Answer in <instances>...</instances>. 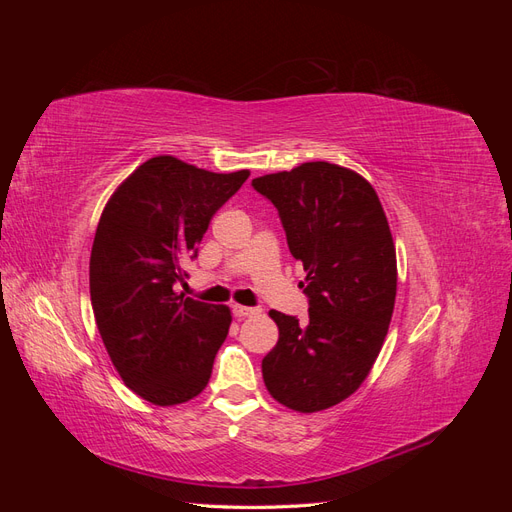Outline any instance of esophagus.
<instances>
[{"label": "esophagus", "instance_id": "obj_1", "mask_svg": "<svg viewBox=\"0 0 512 512\" xmlns=\"http://www.w3.org/2000/svg\"><path fill=\"white\" fill-rule=\"evenodd\" d=\"M232 314L237 318H245V316H256L258 309L256 307H245V305H232Z\"/></svg>", "mask_w": 512, "mask_h": 512}]
</instances>
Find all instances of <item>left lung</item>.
Here are the masks:
<instances>
[{
    "mask_svg": "<svg viewBox=\"0 0 512 512\" xmlns=\"http://www.w3.org/2000/svg\"><path fill=\"white\" fill-rule=\"evenodd\" d=\"M252 185L280 213L309 299L305 324L269 312L280 339L262 359V378L290 410H327L363 384L389 331L397 294L391 228L371 183L344 166L305 162Z\"/></svg>",
    "mask_w": 512,
    "mask_h": 512,
    "instance_id": "1",
    "label": "left lung"
}]
</instances>
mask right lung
Wrapping results in <instances>:
<instances>
[{"mask_svg": "<svg viewBox=\"0 0 512 512\" xmlns=\"http://www.w3.org/2000/svg\"><path fill=\"white\" fill-rule=\"evenodd\" d=\"M250 170L211 173L173 156L143 162L108 198L89 258L91 307L121 380L156 406L203 393L230 309L175 290L209 222Z\"/></svg>", "mask_w": 512, "mask_h": 512, "instance_id": "add662e5", "label": "right lung"}]
</instances>
